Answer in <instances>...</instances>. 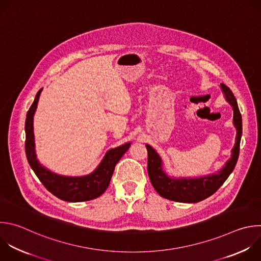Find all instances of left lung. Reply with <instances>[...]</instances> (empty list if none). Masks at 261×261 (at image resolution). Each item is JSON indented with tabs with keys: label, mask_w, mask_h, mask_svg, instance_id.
<instances>
[{
	"label": "left lung",
	"mask_w": 261,
	"mask_h": 261,
	"mask_svg": "<svg viewBox=\"0 0 261 261\" xmlns=\"http://www.w3.org/2000/svg\"><path fill=\"white\" fill-rule=\"evenodd\" d=\"M221 88L226 100L233 109V124L237 129L236 144L232 148L231 158L226 162L223 169L215 174L196 179H172L164 173L159 154L150 145L146 144L148 176L153 189L161 197L174 202L198 203L212 196L224 184L234 169L240 152L242 116L231 90L224 84H221Z\"/></svg>",
	"instance_id": "1"
}]
</instances>
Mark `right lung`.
Here are the masks:
<instances>
[{"label":"right lung","mask_w":261,"mask_h":261,"mask_svg":"<svg viewBox=\"0 0 261 261\" xmlns=\"http://www.w3.org/2000/svg\"><path fill=\"white\" fill-rule=\"evenodd\" d=\"M41 90L27 114L25 120V153L31 168L40 179L42 185L55 197L66 202L90 201L101 196L110 186L117 163L128 150L130 143H126L107 152L105 159L97 169L90 175L83 177H65L56 175L43 168L35 153L33 120L36 112Z\"/></svg>","instance_id":"1"}]
</instances>
